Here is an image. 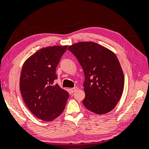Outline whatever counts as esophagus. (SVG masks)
Instances as JSON below:
<instances>
[{
  "label": "esophagus",
  "mask_w": 149,
  "mask_h": 149,
  "mask_svg": "<svg viewBox=\"0 0 149 149\" xmlns=\"http://www.w3.org/2000/svg\"><path fill=\"white\" fill-rule=\"evenodd\" d=\"M77 90H78V87H73V88H71L70 89V92L71 93H74L76 91H77Z\"/></svg>",
  "instance_id": "esophagus-1"
}]
</instances>
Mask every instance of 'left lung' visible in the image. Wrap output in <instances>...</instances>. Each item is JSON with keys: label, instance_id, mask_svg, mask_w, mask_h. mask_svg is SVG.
<instances>
[{"label": "left lung", "instance_id": "8db88e82", "mask_svg": "<svg viewBox=\"0 0 149 149\" xmlns=\"http://www.w3.org/2000/svg\"><path fill=\"white\" fill-rule=\"evenodd\" d=\"M82 66L85 80L83 104L95 114L109 113L123 94L124 74L115 53L94 42L83 41L68 46Z\"/></svg>", "mask_w": 149, "mask_h": 149}]
</instances>
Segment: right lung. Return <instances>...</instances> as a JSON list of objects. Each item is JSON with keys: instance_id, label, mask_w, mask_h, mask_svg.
<instances>
[{"instance_id": "add662e5", "label": "right lung", "mask_w": 149, "mask_h": 149, "mask_svg": "<svg viewBox=\"0 0 149 149\" xmlns=\"http://www.w3.org/2000/svg\"><path fill=\"white\" fill-rule=\"evenodd\" d=\"M67 45L42 48L24 63L19 88L26 107L38 119L51 121L64 111L69 97L67 91L54 85L56 70Z\"/></svg>"}]
</instances>
